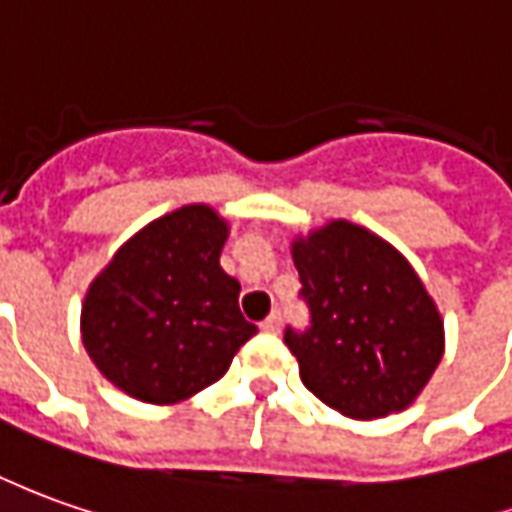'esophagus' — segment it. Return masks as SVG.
<instances>
[{
  "instance_id": "esophagus-1",
  "label": "esophagus",
  "mask_w": 512,
  "mask_h": 512,
  "mask_svg": "<svg viewBox=\"0 0 512 512\" xmlns=\"http://www.w3.org/2000/svg\"><path fill=\"white\" fill-rule=\"evenodd\" d=\"M280 325H283V316H280V311H271V314L260 322V330H266V333H277Z\"/></svg>"
}]
</instances>
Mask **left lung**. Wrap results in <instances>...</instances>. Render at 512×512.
I'll use <instances>...</instances> for the list:
<instances>
[{
	"mask_svg": "<svg viewBox=\"0 0 512 512\" xmlns=\"http://www.w3.org/2000/svg\"><path fill=\"white\" fill-rule=\"evenodd\" d=\"M311 328L285 330L300 378L353 420L403 412L446 353L443 316L412 263L344 218L291 241Z\"/></svg>",
	"mask_w": 512,
	"mask_h": 512,
	"instance_id": "1",
	"label": "left lung"
}]
</instances>
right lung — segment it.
Listing matches in <instances>:
<instances>
[{
  "mask_svg": "<svg viewBox=\"0 0 512 512\" xmlns=\"http://www.w3.org/2000/svg\"><path fill=\"white\" fill-rule=\"evenodd\" d=\"M227 238L218 210L187 204L111 255L81 305L83 347L106 381L170 406L227 373L257 333L238 308L241 283L221 269Z\"/></svg>",
  "mask_w": 512,
  "mask_h": 512,
  "instance_id": "add662e5",
  "label": "right lung"
}]
</instances>
